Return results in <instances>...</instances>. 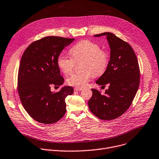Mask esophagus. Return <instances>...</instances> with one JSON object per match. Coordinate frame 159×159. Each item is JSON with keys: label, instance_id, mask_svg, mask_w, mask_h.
<instances>
[{"label": "esophagus", "instance_id": "34e87169", "mask_svg": "<svg viewBox=\"0 0 159 159\" xmlns=\"http://www.w3.org/2000/svg\"><path fill=\"white\" fill-rule=\"evenodd\" d=\"M82 89V88H75V89H74V90L76 91H81Z\"/></svg>", "mask_w": 159, "mask_h": 159}]
</instances>
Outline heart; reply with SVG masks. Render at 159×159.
I'll list each match as a JSON object with an SVG mask.
<instances>
[{
    "label": "heart",
    "instance_id": "1",
    "mask_svg": "<svg viewBox=\"0 0 159 159\" xmlns=\"http://www.w3.org/2000/svg\"><path fill=\"white\" fill-rule=\"evenodd\" d=\"M70 52L72 57L60 54L57 58V65L60 70L66 75L73 71L75 61L83 60L82 71L72 74L66 79L69 86L82 88L86 85L93 75L100 76L106 70L109 64V56L100 46L91 40H82L74 45Z\"/></svg>",
    "mask_w": 159,
    "mask_h": 159
}]
</instances>
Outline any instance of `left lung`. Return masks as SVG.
I'll return each instance as SVG.
<instances>
[{"label":"left lung","instance_id":"obj_1","mask_svg":"<svg viewBox=\"0 0 159 159\" xmlns=\"http://www.w3.org/2000/svg\"><path fill=\"white\" fill-rule=\"evenodd\" d=\"M101 36H107L111 57L106 70L96 83L109 86L103 94L91 89L93 95L88 106L100 120H111L120 117L130 107L139 88L140 70L135 52L127 42L111 33L94 35Z\"/></svg>","mask_w":159,"mask_h":159}]
</instances>
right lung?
I'll list each match as a JSON object with an SVG mask.
<instances>
[{"label": "right lung", "instance_id": "right-lung-1", "mask_svg": "<svg viewBox=\"0 0 159 159\" xmlns=\"http://www.w3.org/2000/svg\"><path fill=\"white\" fill-rule=\"evenodd\" d=\"M75 39L47 36L30 44L21 57L18 73V92L23 107L32 118L43 124H52L66 113L65 99L73 93L65 86L56 93L52 86L64 82L57 58Z\"/></svg>", "mask_w": 159, "mask_h": 159}]
</instances>
